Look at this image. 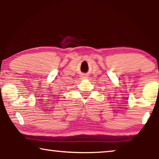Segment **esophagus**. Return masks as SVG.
Segmentation results:
<instances>
[{
    "mask_svg": "<svg viewBox=\"0 0 159 159\" xmlns=\"http://www.w3.org/2000/svg\"><path fill=\"white\" fill-rule=\"evenodd\" d=\"M82 78H86L85 77H84V76H83V77H82Z\"/></svg>",
    "mask_w": 159,
    "mask_h": 159,
    "instance_id": "esophagus-1",
    "label": "esophagus"
}]
</instances>
